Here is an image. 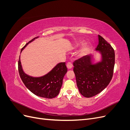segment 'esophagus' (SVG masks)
<instances>
[{
	"label": "esophagus",
	"mask_w": 130,
	"mask_h": 130,
	"mask_svg": "<svg viewBox=\"0 0 130 130\" xmlns=\"http://www.w3.org/2000/svg\"><path fill=\"white\" fill-rule=\"evenodd\" d=\"M67 68L69 69H71V68H72V63L70 62H68L67 63Z\"/></svg>",
	"instance_id": "obj_1"
}]
</instances>
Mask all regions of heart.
I'll return each mask as SVG.
<instances>
[{
  "label": "heart",
  "instance_id": "b5f03b06",
  "mask_svg": "<svg viewBox=\"0 0 130 130\" xmlns=\"http://www.w3.org/2000/svg\"><path fill=\"white\" fill-rule=\"evenodd\" d=\"M89 50V46L88 45H85L83 48H82L80 51V54L82 55H85L86 53L88 52V51Z\"/></svg>",
  "mask_w": 130,
  "mask_h": 130
}]
</instances>
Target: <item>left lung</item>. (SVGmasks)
<instances>
[{
	"label": "left lung",
	"mask_w": 130,
	"mask_h": 130,
	"mask_svg": "<svg viewBox=\"0 0 130 130\" xmlns=\"http://www.w3.org/2000/svg\"><path fill=\"white\" fill-rule=\"evenodd\" d=\"M96 50L102 54V61L92 64L91 55L84 56L74 63V72L80 93L86 98L97 95L111 81L115 64V53L112 46L99 35Z\"/></svg>",
	"instance_id": "8db88e82"
}]
</instances>
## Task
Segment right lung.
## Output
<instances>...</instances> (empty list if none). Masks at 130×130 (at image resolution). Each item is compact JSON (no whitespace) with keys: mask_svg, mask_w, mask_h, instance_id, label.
<instances>
[{"mask_svg":"<svg viewBox=\"0 0 130 130\" xmlns=\"http://www.w3.org/2000/svg\"><path fill=\"white\" fill-rule=\"evenodd\" d=\"M32 40L26 43L22 48L21 52ZM19 76L27 88L38 96L52 99L56 97L60 92L62 85L63 78L67 72L65 62H61L56 65L48 74L41 77H32L27 75L23 72L19 56L18 63Z\"/></svg>","mask_w":130,"mask_h":130,"instance_id":"obj_1","label":"right lung"}]
</instances>
